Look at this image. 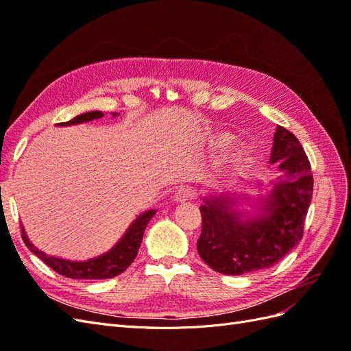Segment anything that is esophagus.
I'll list each match as a JSON object with an SVG mask.
<instances>
[{"label": "esophagus", "mask_w": 351, "mask_h": 351, "mask_svg": "<svg viewBox=\"0 0 351 351\" xmlns=\"http://www.w3.org/2000/svg\"><path fill=\"white\" fill-rule=\"evenodd\" d=\"M193 197H195V190L192 187H189V186L178 187L176 195H174V200L182 202V204H184V202L193 199Z\"/></svg>", "instance_id": "34e87169"}]
</instances>
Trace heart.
I'll list each match as a JSON object with an SVG mask.
<instances>
[{
  "instance_id": "b5f03b06",
  "label": "heart",
  "mask_w": 351,
  "mask_h": 351,
  "mask_svg": "<svg viewBox=\"0 0 351 351\" xmlns=\"http://www.w3.org/2000/svg\"><path fill=\"white\" fill-rule=\"evenodd\" d=\"M227 141H228V137H226V136L221 137V142H227Z\"/></svg>"
}]
</instances>
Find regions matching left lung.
Listing matches in <instances>:
<instances>
[{
    "mask_svg": "<svg viewBox=\"0 0 351 351\" xmlns=\"http://www.w3.org/2000/svg\"><path fill=\"white\" fill-rule=\"evenodd\" d=\"M275 162L282 174L262 199L258 217L232 209L236 199L231 196L205 197L197 253L214 271L243 275L269 268L302 240L313 176L299 139L281 125L274 133L271 164Z\"/></svg>",
    "mask_w": 351,
    "mask_h": 351,
    "instance_id": "obj_1",
    "label": "left lung"
}]
</instances>
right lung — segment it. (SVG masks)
Here are the masks:
<instances>
[{"mask_svg":"<svg viewBox=\"0 0 351 351\" xmlns=\"http://www.w3.org/2000/svg\"><path fill=\"white\" fill-rule=\"evenodd\" d=\"M112 115L117 117L119 114L114 112ZM101 117H104L102 111H90V112H84L74 117V119H71L70 121L58 123V125L80 124V123L101 119ZM155 212H156L155 209L143 212L142 215H139L133 221V224L124 232L121 240L117 243L111 250L101 254L98 258H93L84 262H77V261L74 262V261L49 256V254L36 249L34 244L29 241L23 226L20 228H22V239L27 246V249L32 253H35L36 256L42 259V262L47 263L49 268L62 275V277L73 278V280H107V278L115 277V275H120L133 263L134 258L137 256V252H139L145 228L147 224H149V221L155 215Z\"/></svg>","mask_w":351,"mask_h":351,"instance_id":"right-lung-1","label":"right lung"}]
</instances>
